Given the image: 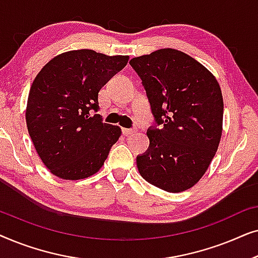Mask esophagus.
Masks as SVG:
<instances>
[{
    "label": "esophagus",
    "mask_w": 258,
    "mask_h": 258,
    "mask_svg": "<svg viewBox=\"0 0 258 258\" xmlns=\"http://www.w3.org/2000/svg\"><path fill=\"white\" fill-rule=\"evenodd\" d=\"M136 132H137V129L135 128V126H133V128H130V129H123V130H122L123 135H124V136L134 135V134H135Z\"/></svg>",
    "instance_id": "34e87169"
}]
</instances>
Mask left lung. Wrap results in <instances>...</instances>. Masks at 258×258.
<instances>
[{"label": "left lung", "instance_id": "8db88e82", "mask_svg": "<svg viewBox=\"0 0 258 258\" xmlns=\"http://www.w3.org/2000/svg\"><path fill=\"white\" fill-rule=\"evenodd\" d=\"M142 81L154 125L149 147L136 157L142 177L168 192L200 181L222 136L223 97L213 74L176 49H160L129 62Z\"/></svg>", "mask_w": 258, "mask_h": 258}]
</instances>
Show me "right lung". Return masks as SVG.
Returning <instances> with one entry per match:
<instances>
[{
    "label": "right lung",
    "mask_w": 258,
    "mask_h": 258,
    "mask_svg": "<svg viewBox=\"0 0 258 258\" xmlns=\"http://www.w3.org/2000/svg\"><path fill=\"white\" fill-rule=\"evenodd\" d=\"M128 59L89 49L73 50L56 56L35 77L26 121L35 149L51 174L82 179L103 165L121 128L103 123L96 114L98 93Z\"/></svg>",
    "instance_id": "right-lung-1"
}]
</instances>
